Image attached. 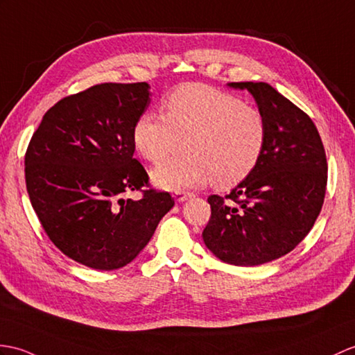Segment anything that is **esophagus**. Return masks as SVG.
<instances>
[{"label":"esophagus","instance_id":"obj_1","mask_svg":"<svg viewBox=\"0 0 355 355\" xmlns=\"http://www.w3.org/2000/svg\"><path fill=\"white\" fill-rule=\"evenodd\" d=\"M174 198L178 202H184L189 200V198H192V193L184 192V191H177V192H174Z\"/></svg>","mask_w":355,"mask_h":355}]
</instances>
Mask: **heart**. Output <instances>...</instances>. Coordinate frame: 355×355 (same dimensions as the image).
<instances>
[{"instance_id": "b5f03b06", "label": "heart", "mask_w": 355, "mask_h": 355, "mask_svg": "<svg viewBox=\"0 0 355 355\" xmlns=\"http://www.w3.org/2000/svg\"><path fill=\"white\" fill-rule=\"evenodd\" d=\"M166 116L146 112L133 128L139 154L159 164L154 183L169 191L207 184L232 187L248 177L266 144V122L254 107L201 83L177 87L164 101Z\"/></svg>"}]
</instances>
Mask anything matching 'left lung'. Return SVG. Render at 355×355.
Instances as JSON below:
<instances>
[{
	"label": "left lung",
	"instance_id": "left-lung-1",
	"mask_svg": "<svg viewBox=\"0 0 355 355\" xmlns=\"http://www.w3.org/2000/svg\"><path fill=\"white\" fill-rule=\"evenodd\" d=\"M266 122V144L251 174L225 198L211 195L202 239L219 260L257 266L291 252L315 225L327 187V157L313 121L268 83L241 81Z\"/></svg>",
	"mask_w": 355,
	"mask_h": 355
}]
</instances>
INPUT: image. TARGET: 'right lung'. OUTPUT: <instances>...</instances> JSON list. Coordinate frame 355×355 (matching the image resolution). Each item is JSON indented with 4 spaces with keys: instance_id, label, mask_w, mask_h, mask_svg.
I'll return each mask as SVG.
<instances>
[{
    "instance_id": "right-lung-1",
    "label": "right lung",
    "mask_w": 355,
    "mask_h": 355,
    "mask_svg": "<svg viewBox=\"0 0 355 355\" xmlns=\"http://www.w3.org/2000/svg\"><path fill=\"white\" fill-rule=\"evenodd\" d=\"M148 83H104L53 105L26 154L33 209L51 242L81 265L113 270L150 242L174 198L148 186L133 128L151 103Z\"/></svg>"
}]
</instances>
